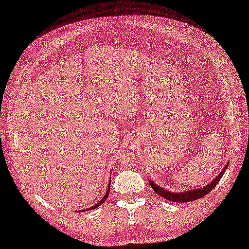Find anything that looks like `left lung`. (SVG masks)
Returning <instances> with one entry per match:
<instances>
[{
    "label": "left lung",
    "mask_w": 249,
    "mask_h": 249,
    "mask_svg": "<svg viewBox=\"0 0 249 249\" xmlns=\"http://www.w3.org/2000/svg\"><path fill=\"white\" fill-rule=\"evenodd\" d=\"M228 164L229 163L225 165V167L223 168V170L215 177L214 180L210 182L209 184H207L206 186L202 187V188L192 189V191H186V192H181V193H174V192H169V191H167V189H164L163 187L157 185L153 180H149V183H150L151 187L153 188L154 192L158 194L163 198L170 200V202H173V203L192 202V200H195V199H197V198L205 196L206 195H208L209 193H211L213 191V188H214L218 184V182L222 178L224 172L226 171V169L228 167Z\"/></svg>",
    "instance_id": "8db88e82"
}]
</instances>
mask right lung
I'll use <instances>...</instances> for the list:
<instances>
[{"mask_svg": "<svg viewBox=\"0 0 249 249\" xmlns=\"http://www.w3.org/2000/svg\"><path fill=\"white\" fill-rule=\"evenodd\" d=\"M110 182H111V179H109V182H108V187H107V191H106V193H105V195H104V196L99 200V202L97 203V204H95L94 206H92V207H90V208H88V209H86V210H81V211H78V212H85V211H90V210H94V209H96V208H98L99 206H101L104 202H105V199L107 198V196H108V195H109V191H110Z\"/></svg>", "mask_w": 249, "mask_h": 249, "instance_id": "add662e5", "label": "right lung"}]
</instances>
